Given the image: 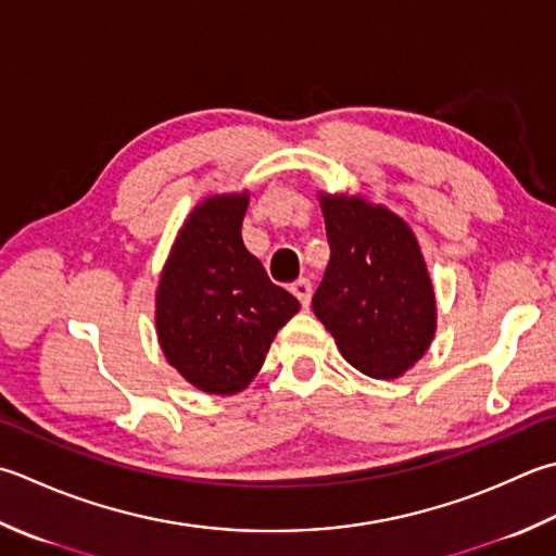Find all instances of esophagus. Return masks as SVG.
<instances>
[{"instance_id": "esophagus-1", "label": "esophagus", "mask_w": 556, "mask_h": 556, "mask_svg": "<svg viewBox=\"0 0 556 556\" xmlns=\"http://www.w3.org/2000/svg\"><path fill=\"white\" fill-rule=\"evenodd\" d=\"M291 293L301 301L303 308H308L311 296H313V285L308 279H299V281H293V285H291Z\"/></svg>"}]
</instances>
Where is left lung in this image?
Masks as SVG:
<instances>
[{
	"label": "left lung",
	"instance_id": "obj_1",
	"mask_svg": "<svg viewBox=\"0 0 556 556\" xmlns=\"http://www.w3.org/2000/svg\"><path fill=\"white\" fill-rule=\"evenodd\" d=\"M330 263L313 313L342 356L371 378H397L429 350L437 299L409 226L362 198L320 194Z\"/></svg>",
	"mask_w": 556,
	"mask_h": 556
}]
</instances>
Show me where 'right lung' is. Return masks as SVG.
<instances>
[{"label": "right lung", "mask_w": 556, "mask_h": 556, "mask_svg": "<svg viewBox=\"0 0 556 556\" xmlns=\"http://www.w3.org/2000/svg\"><path fill=\"white\" fill-rule=\"evenodd\" d=\"M248 194H216L192 210L159 281L156 330L168 364L194 388L233 395L257 376L299 301L248 253Z\"/></svg>", "instance_id": "obj_1"}]
</instances>
